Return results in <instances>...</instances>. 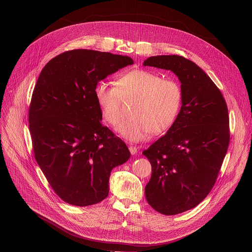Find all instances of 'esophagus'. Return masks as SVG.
<instances>
[{
  "mask_svg": "<svg viewBox=\"0 0 252 252\" xmlns=\"http://www.w3.org/2000/svg\"><path fill=\"white\" fill-rule=\"evenodd\" d=\"M129 150H130L131 154L134 155V154H136L138 152V147H136L134 145H129Z\"/></svg>",
  "mask_w": 252,
  "mask_h": 252,
  "instance_id": "obj_1",
  "label": "esophagus"
}]
</instances>
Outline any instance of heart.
<instances>
[{
  "instance_id": "obj_1",
  "label": "heart",
  "mask_w": 252,
  "mask_h": 252,
  "mask_svg": "<svg viewBox=\"0 0 252 252\" xmlns=\"http://www.w3.org/2000/svg\"><path fill=\"white\" fill-rule=\"evenodd\" d=\"M115 84L98 83L95 96L106 121L111 125L119 122L121 101L136 99L131 117L117 128L126 140L144 141L148 133L161 134L174 123L182 101V91L176 80L162 78L151 71L132 70L121 74Z\"/></svg>"
}]
</instances>
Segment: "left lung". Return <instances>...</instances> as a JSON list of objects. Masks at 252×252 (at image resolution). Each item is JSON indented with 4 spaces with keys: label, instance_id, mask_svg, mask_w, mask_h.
<instances>
[{
    "label": "left lung",
    "instance_id": "obj_1",
    "mask_svg": "<svg viewBox=\"0 0 252 252\" xmlns=\"http://www.w3.org/2000/svg\"><path fill=\"white\" fill-rule=\"evenodd\" d=\"M144 66L180 79V112L168 132L143 152L152 174L144 192L158 213L175 216L198 206L216 183L230 142L226 102L211 77L179 55L147 58Z\"/></svg>",
    "mask_w": 252,
    "mask_h": 252
}]
</instances>
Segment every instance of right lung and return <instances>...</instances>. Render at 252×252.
I'll list each match as a JSON object with an SVG mask.
<instances>
[{
	"instance_id": "right-lung-1",
	"label": "right lung",
	"mask_w": 252,
	"mask_h": 252,
	"mask_svg": "<svg viewBox=\"0 0 252 252\" xmlns=\"http://www.w3.org/2000/svg\"><path fill=\"white\" fill-rule=\"evenodd\" d=\"M132 58L73 49L51 59L40 72L29 108L36 162L66 203L86 207L109 191L110 172L131 156L125 143L101 123L95 89Z\"/></svg>"
}]
</instances>
